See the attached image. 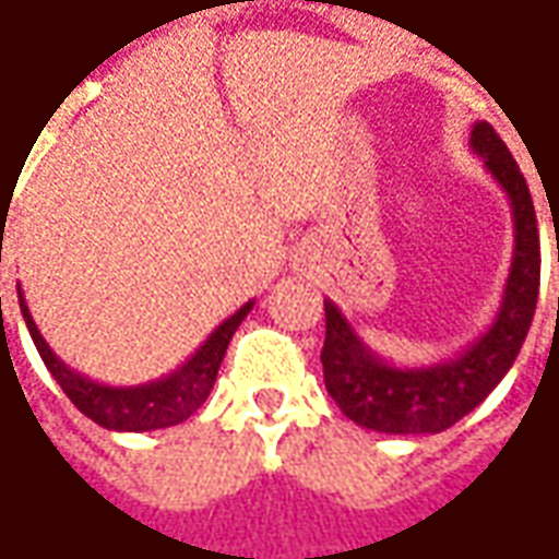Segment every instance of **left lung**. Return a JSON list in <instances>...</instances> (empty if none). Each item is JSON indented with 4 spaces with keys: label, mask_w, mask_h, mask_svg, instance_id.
Here are the masks:
<instances>
[{
    "label": "left lung",
    "mask_w": 559,
    "mask_h": 559,
    "mask_svg": "<svg viewBox=\"0 0 559 559\" xmlns=\"http://www.w3.org/2000/svg\"><path fill=\"white\" fill-rule=\"evenodd\" d=\"M469 148L483 158L495 183L504 189L513 211V261L501 308L495 313V323L457 357L423 367H395L376 355L345 320V313L335 308V301L326 298V342L320 352L323 382L342 414L364 429L389 436L444 432L491 395L526 342L542 276L535 204L526 177L491 123H473Z\"/></svg>",
    "instance_id": "1"
}]
</instances>
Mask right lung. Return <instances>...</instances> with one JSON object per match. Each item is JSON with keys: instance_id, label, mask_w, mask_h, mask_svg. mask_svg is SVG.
<instances>
[{"instance_id": "add662e5", "label": "right lung", "mask_w": 559, "mask_h": 559, "mask_svg": "<svg viewBox=\"0 0 559 559\" xmlns=\"http://www.w3.org/2000/svg\"><path fill=\"white\" fill-rule=\"evenodd\" d=\"M17 301H21V313L31 330L33 345L43 357V364L49 367V373L55 376V382L61 385V392L74 401L80 414H86L102 429H115V432H152V429H167V426H177L192 417L204 404V397L211 395L226 345L254 305V301H248L233 317H226L224 323L204 338L202 348L174 373L162 376L155 382H142V385H102L96 379L71 370L49 348V342L33 323L21 286H17Z\"/></svg>"}]
</instances>
